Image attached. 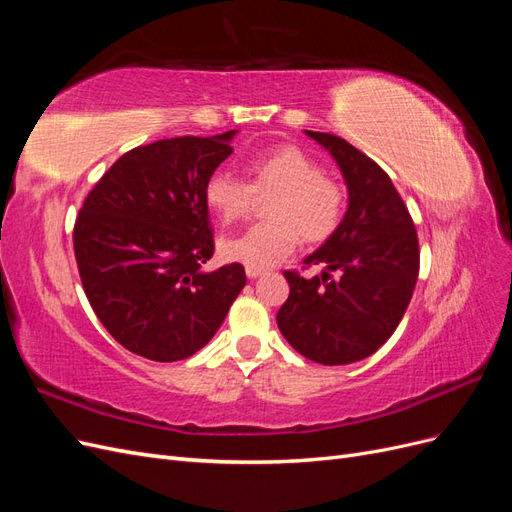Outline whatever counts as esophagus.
Returning a JSON list of instances; mask_svg holds the SVG:
<instances>
[{"instance_id": "1", "label": "esophagus", "mask_w": 512, "mask_h": 512, "mask_svg": "<svg viewBox=\"0 0 512 512\" xmlns=\"http://www.w3.org/2000/svg\"><path fill=\"white\" fill-rule=\"evenodd\" d=\"M245 273H247V277H250V280H256V277H260V275H262V271H260V269H252V267H247V269H245Z\"/></svg>"}]
</instances>
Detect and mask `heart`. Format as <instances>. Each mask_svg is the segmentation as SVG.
<instances>
[{
    "label": "heart",
    "instance_id": "heart-1",
    "mask_svg": "<svg viewBox=\"0 0 512 512\" xmlns=\"http://www.w3.org/2000/svg\"><path fill=\"white\" fill-rule=\"evenodd\" d=\"M269 222L254 224L220 243L226 260L252 269H269L288 258L301 241L318 243L331 237L342 220L344 194L320 166L294 145L269 149L250 162V183L215 170L207 179L205 198L224 222L245 218L256 194H273Z\"/></svg>",
    "mask_w": 512,
    "mask_h": 512
}]
</instances>
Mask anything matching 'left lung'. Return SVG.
<instances>
[{"label":"left lung","mask_w":512,"mask_h":512,"mask_svg":"<svg viewBox=\"0 0 512 512\" xmlns=\"http://www.w3.org/2000/svg\"><path fill=\"white\" fill-rule=\"evenodd\" d=\"M305 134L342 170L348 209L333 235L303 260L322 265L320 275L284 271L290 294L277 327L305 359L348 365L374 354L404 318L418 277V237L391 177L374 160L339 136Z\"/></svg>","instance_id":"left-lung-1"}]
</instances>
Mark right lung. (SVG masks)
I'll list each match as a JSON object with an SVG mask.
<instances>
[{"mask_svg": "<svg viewBox=\"0 0 512 512\" xmlns=\"http://www.w3.org/2000/svg\"><path fill=\"white\" fill-rule=\"evenodd\" d=\"M235 134L164 138L123 153L76 218L89 305L123 348L149 361H181L207 346L245 286L239 262L203 269L213 256L205 185Z\"/></svg>", "mask_w": 512, "mask_h": 512, "instance_id": "obj_1", "label": "right lung"}]
</instances>
